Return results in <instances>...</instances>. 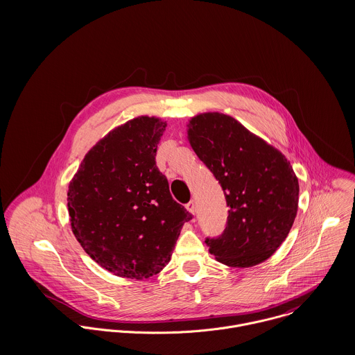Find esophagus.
Returning a JSON list of instances; mask_svg holds the SVG:
<instances>
[{
    "label": "esophagus",
    "instance_id": "34e87169",
    "mask_svg": "<svg viewBox=\"0 0 355 355\" xmlns=\"http://www.w3.org/2000/svg\"><path fill=\"white\" fill-rule=\"evenodd\" d=\"M186 209L190 211V213H193V214H196V211H197V205H196V201H190V202L186 205Z\"/></svg>",
    "mask_w": 355,
    "mask_h": 355
}]
</instances>
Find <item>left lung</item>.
Wrapping results in <instances>:
<instances>
[{
	"label": "left lung",
	"instance_id": "8db88e82",
	"mask_svg": "<svg viewBox=\"0 0 355 355\" xmlns=\"http://www.w3.org/2000/svg\"><path fill=\"white\" fill-rule=\"evenodd\" d=\"M189 141L221 186L228 210L209 252L228 266L249 268L286 241L298 210L300 184L287 158L234 117L203 113L191 119Z\"/></svg>",
	"mask_w": 355,
	"mask_h": 355
}]
</instances>
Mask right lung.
Listing matches in <instances>:
<instances>
[{
	"instance_id": "add662e5",
	"label": "right lung",
	"mask_w": 355,
	"mask_h": 355,
	"mask_svg": "<svg viewBox=\"0 0 355 355\" xmlns=\"http://www.w3.org/2000/svg\"><path fill=\"white\" fill-rule=\"evenodd\" d=\"M165 127L148 116L117 127L86 154L68 187L75 238L120 277L141 280L162 270L183 224L193 218L155 165Z\"/></svg>"
}]
</instances>
